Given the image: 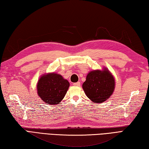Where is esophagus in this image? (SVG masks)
I'll return each instance as SVG.
<instances>
[{
    "label": "esophagus",
    "mask_w": 149,
    "mask_h": 149,
    "mask_svg": "<svg viewBox=\"0 0 149 149\" xmlns=\"http://www.w3.org/2000/svg\"><path fill=\"white\" fill-rule=\"evenodd\" d=\"M73 85L75 86H80V82H77L74 83V84H73Z\"/></svg>",
    "instance_id": "1"
}]
</instances>
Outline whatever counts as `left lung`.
Listing matches in <instances>:
<instances>
[{
	"mask_svg": "<svg viewBox=\"0 0 149 149\" xmlns=\"http://www.w3.org/2000/svg\"><path fill=\"white\" fill-rule=\"evenodd\" d=\"M87 97L95 103H103L110 97L114 89V79L107 70L91 71L83 83Z\"/></svg>",
	"mask_w": 149,
	"mask_h": 149,
	"instance_id": "8db88e82",
	"label": "left lung"
}]
</instances>
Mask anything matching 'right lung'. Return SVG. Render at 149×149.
Instances as JSON below:
<instances>
[{"instance_id":"obj_1","label":"right lung","mask_w":149,"mask_h":149,"mask_svg":"<svg viewBox=\"0 0 149 149\" xmlns=\"http://www.w3.org/2000/svg\"><path fill=\"white\" fill-rule=\"evenodd\" d=\"M69 87V82L56 73L43 75L37 84L38 95L44 102L57 105L64 98Z\"/></svg>"}]
</instances>
